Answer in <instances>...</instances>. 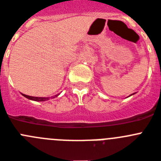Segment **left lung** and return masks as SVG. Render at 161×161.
<instances>
[{
  "label": "left lung",
  "instance_id": "left-lung-1",
  "mask_svg": "<svg viewBox=\"0 0 161 161\" xmlns=\"http://www.w3.org/2000/svg\"><path fill=\"white\" fill-rule=\"evenodd\" d=\"M133 94H134V93H133V94H131L130 96H132V95H133ZM130 96H129V97H130Z\"/></svg>",
  "mask_w": 161,
  "mask_h": 161
}]
</instances>
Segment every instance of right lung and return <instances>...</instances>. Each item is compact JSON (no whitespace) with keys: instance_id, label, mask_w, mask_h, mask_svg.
<instances>
[{"instance_id":"add662e5","label":"right lung","mask_w":161,"mask_h":161,"mask_svg":"<svg viewBox=\"0 0 161 161\" xmlns=\"http://www.w3.org/2000/svg\"><path fill=\"white\" fill-rule=\"evenodd\" d=\"M23 96H24V97H26V98H28V99L29 100H32V101H47V100H49L50 98H55V97H58L59 96V94H57V95L54 96V97H31V96H28V95H25V94H22Z\"/></svg>"}]
</instances>
